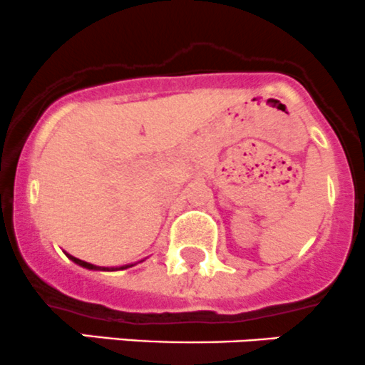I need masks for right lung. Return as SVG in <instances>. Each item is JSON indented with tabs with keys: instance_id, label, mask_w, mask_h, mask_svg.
I'll list each match as a JSON object with an SVG mask.
<instances>
[{
	"instance_id": "1",
	"label": "right lung",
	"mask_w": 365,
	"mask_h": 365,
	"mask_svg": "<svg viewBox=\"0 0 365 365\" xmlns=\"http://www.w3.org/2000/svg\"><path fill=\"white\" fill-rule=\"evenodd\" d=\"M67 257L71 259L72 262H76L78 266H81V268L93 269V272H117V269H125V268H131V266H135V264H124V266H118V268H103V266H96V264H90V262H86V261H81V259L74 257V255H71V254H67Z\"/></svg>"
}]
</instances>
